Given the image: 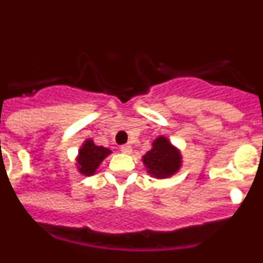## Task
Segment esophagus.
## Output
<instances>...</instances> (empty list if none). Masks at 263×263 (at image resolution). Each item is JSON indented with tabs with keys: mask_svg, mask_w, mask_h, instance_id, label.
<instances>
[{
	"mask_svg": "<svg viewBox=\"0 0 263 263\" xmlns=\"http://www.w3.org/2000/svg\"><path fill=\"white\" fill-rule=\"evenodd\" d=\"M120 148H121V152L124 153V154H130V153L133 152V147H132L130 145H122Z\"/></svg>",
	"mask_w": 263,
	"mask_h": 263,
	"instance_id": "1",
	"label": "esophagus"
}]
</instances>
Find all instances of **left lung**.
I'll use <instances>...</instances> for the list:
<instances>
[{"mask_svg":"<svg viewBox=\"0 0 263 263\" xmlns=\"http://www.w3.org/2000/svg\"><path fill=\"white\" fill-rule=\"evenodd\" d=\"M146 171L152 178L167 179L175 175L183 166L182 153L166 136H159L152 148L142 157Z\"/></svg>","mask_w":263,"mask_h":263,"instance_id":"left-lung-1","label":"left lung"}]
</instances>
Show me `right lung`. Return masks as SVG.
Segmentation results:
<instances>
[{"mask_svg": "<svg viewBox=\"0 0 263 263\" xmlns=\"http://www.w3.org/2000/svg\"><path fill=\"white\" fill-rule=\"evenodd\" d=\"M111 154V150L104 146H97L93 139L87 138L81 143L79 148L78 157H76V167L78 171L84 176L95 175L100 164L103 163L108 155Z\"/></svg>", "mask_w": 263, "mask_h": 263, "instance_id": "1", "label": "right lung"}]
</instances>
